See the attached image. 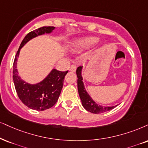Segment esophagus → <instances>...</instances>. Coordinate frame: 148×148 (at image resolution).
Wrapping results in <instances>:
<instances>
[{
	"label": "esophagus",
	"instance_id": "esophagus-1",
	"mask_svg": "<svg viewBox=\"0 0 148 148\" xmlns=\"http://www.w3.org/2000/svg\"><path fill=\"white\" fill-rule=\"evenodd\" d=\"M69 70L71 71V72H76V65H72L70 67V69H69Z\"/></svg>",
	"mask_w": 148,
	"mask_h": 148
}]
</instances>
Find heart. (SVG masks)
Returning a JSON list of instances; mask_svg holds the SVG:
<instances>
[{"mask_svg": "<svg viewBox=\"0 0 148 148\" xmlns=\"http://www.w3.org/2000/svg\"><path fill=\"white\" fill-rule=\"evenodd\" d=\"M96 37H85L83 39H78L74 41L71 45V49L73 51H78V50L88 48L92 46L97 42Z\"/></svg>", "mask_w": 148, "mask_h": 148, "instance_id": "1", "label": "heart"}]
</instances>
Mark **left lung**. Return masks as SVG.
Segmentation results:
<instances>
[{
	"instance_id": "left-lung-1",
	"label": "left lung",
	"mask_w": 148,
	"mask_h": 148,
	"mask_svg": "<svg viewBox=\"0 0 148 148\" xmlns=\"http://www.w3.org/2000/svg\"><path fill=\"white\" fill-rule=\"evenodd\" d=\"M83 67L79 66L76 70V75L78 77L77 84H78V94H79L80 98L81 100L82 104L83 107L87 110V111L91 112L92 113L98 114L104 113V112L110 111L115 107V106H103L96 104L93 101L88 93L86 91L84 84L83 82V77L81 75V71Z\"/></svg>"
}]
</instances>
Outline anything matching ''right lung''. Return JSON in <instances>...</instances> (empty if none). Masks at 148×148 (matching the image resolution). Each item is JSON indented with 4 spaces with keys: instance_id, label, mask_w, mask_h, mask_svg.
Segmentation results:
<instances>
[{
    "instance_id": "1",
    "label": "right lung",
    "mask_w": 148,
    "mask_h": 148,
    "mask_svg": "<svg viewBox=\"0 0 148 148\" xmlns=\"http://www.w3.org/2000/svg\"><path fill=\"white\" fill-rule=\"evenodd\" d=\"M54 29V27H43L28 33L20 44L13 65V80L17 94L22 103L37 111L48 109L56 104L63 88L65 76L68 71L61 72L53 69L42 82L31 85L25 83L18 76L16 69L17 60L20 49L26 43L38 35L51 33Z\"/></svg>"
}]
</instances>
